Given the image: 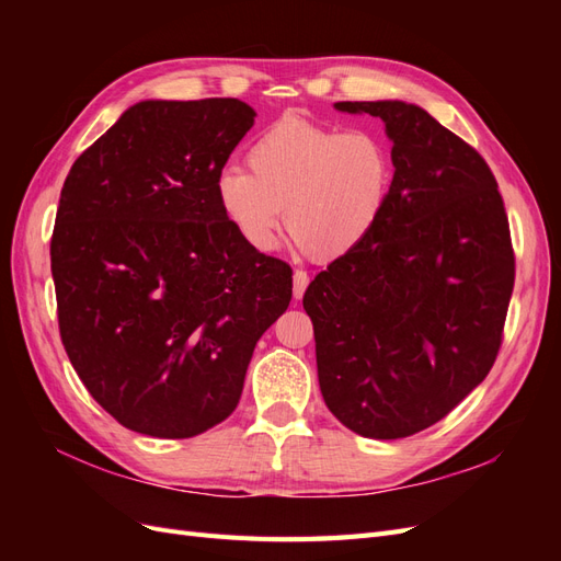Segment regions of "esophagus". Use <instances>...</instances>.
I'll return each mask as SVG.
<instances>
[{"mask_svg": "<svg viewBox=\"0 0 561 561\" xmlns=\"http://www.w3.org/2000/svg\"><path fill=\"white\" fill-rule=\"evenodd\" d=\"M307 287H309V274H307V271L297 268L295 276H293V295H295V299H301L304 293H307Z\"/></svg>", "mask_w": 561, "mask_h": 561, "instance_id": "obj_1", "label": "esophagus"}]
</instances>
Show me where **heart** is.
<instances>
[{"label": "heart", "mask_w": 561, "mask_h": 561, "mask_svg": "<svg viewBox=\"0 0 561 561\" xmlns=\"http://www.w3.org/2000/svg\"><path fill=\"white\" fill-rule=\"evenodd\" d=\"M248 165L229 163L215 196L236 233L266 252L285 222L301 252L339 260L377 229L393 186V154L377 128L313 124L283 116L248 147Z\"/></svg>", "instance_id": "heart-1"}]
</instances>
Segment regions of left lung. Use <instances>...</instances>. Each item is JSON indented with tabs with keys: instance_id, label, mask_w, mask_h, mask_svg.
I'll return each mask as SVG.
<instances>
[{
	"instance_id": "left-lung-1",
	"label": "left lung",
	"mask_w": 561,
	"mask_h": 561,
	"mask_svg": "<svg viewBox=\"0 0 561 561\" xmlns=\"http://www.w3.org/2000/svg\"><path fill=\"white\" fill-rule=\"evenodd\" d=\"M379 116L393 186L365 245L304 293L328 410L363 437L445 419L494 365L515 285L496 178L458 135L402 100L334 103Z\"/></svg>"
}]
</instances>
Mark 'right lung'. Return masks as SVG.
Masks as SVG:
<instances>
[{
    "instance_id": "add662e5",
    "label": "right lung",
    "mask_w": 561,
    "mask_h": 561,
    "mask_svg": "<svg viewBox=\"0 0 561 561\" xmlns=\"http://www.w3.org/2000/svg\"><path fill=\"white\" fill-rule=\"evenodd\" d=\"M254 116L236 98L142 100L62 184L50 239L62 346L135 433L180 439L225 421L293 299V268L252 250L215 196Z\"/></svg>"
}]
</instances>
